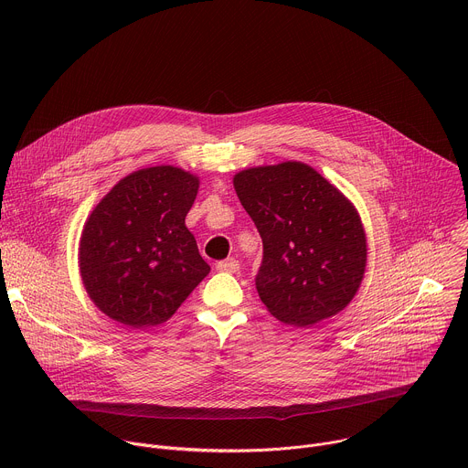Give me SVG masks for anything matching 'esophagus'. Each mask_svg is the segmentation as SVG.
Masks as SVG:
<instances>
[{
	"instance_id": "34e87169",
	"label": "esophagus",
	"mask_w": 468,
	"mask_h": 468,
	"mask_svg": "<svg viewBox=\"0 0 468 468\" xmlns=\"http://www.w3.org/2000/svg\"><path fill=\"white\" fill-rule=\"evenodd\" d=\"M239 269H240V264H239L237 259H226V261L217 262V271H218V272L235 274V272H239Z\"/></svg>"
}]
</instances>
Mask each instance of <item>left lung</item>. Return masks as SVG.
I'll return each instance as SVG.
<instances>
[{"instance_id": "1", "label": "left lung", "mask_w": 468, "mask_h": 468, "mask_svg": "<svg viewBox=\"0 0 468 468\" xmlns=\"http://www.w3.org/2000/svg\"><path fill=\"white\" fill-rule=\"evenodd\" d=\"M262 239L261 302L305 327L345 309L367 266V239L348 199L303 163L250 168L233 179Z\"/></svg>"}]
</instances>
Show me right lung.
Listing matches in <instances>:
<instances>
[{
	"mask_svg": "<svg viewBox=\"0 0 468 468\" xmlns=\"http://www.w3.org/2000/svg\"><path fill=\"white\" fill-rule=\"evenodd\" d=\"M197 177L154 166L123 177L89 217L80 269L92 302L129 327L168 320L209 274L185 226Z\"/></svg>",
	"mask_w": 468,
	"mask_h": 468,
	"instance_id": "1",
	"label": "right lung"
}]
</instances>
